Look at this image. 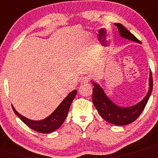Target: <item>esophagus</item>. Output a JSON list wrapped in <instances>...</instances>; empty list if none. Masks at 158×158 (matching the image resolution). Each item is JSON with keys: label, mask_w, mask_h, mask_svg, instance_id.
<instances>
[{"label": "esophagus", "mask_w": 158, "mask_h": 158, "mask_svg": "<svg viewBox=\"0 0 158 158\" xmlns=\"http://www.w3.org/2000/svg\"><path fill=\"white\" fill-rule=\"evenodd\" d=\"M90 81V78L89 76H84V77L82 78L81 79V83L82 84H86L89 83Z\"/></svg>", "instance_id": "1"}]
</instances>
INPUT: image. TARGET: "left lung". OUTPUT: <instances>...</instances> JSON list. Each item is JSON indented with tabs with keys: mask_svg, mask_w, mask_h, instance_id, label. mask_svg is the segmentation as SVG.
Wrapping results in <instances>:
<instances>
[{
	"mask_svg": "<svg viewBox=\"0 0 158 158\" xmlns=\"http://www.w3.org/2000/svg\"><path fill=\"white\" fill-rule=\"evenodd\" d=\"M115 25L117 27L120 36L129 40L140 43V41L138 40L132 33H131L123 24L116 23ZM93 85L94 88L93 89V102L99 114L109 123L118 126H123L135 121L146 106L153 89L152 73L151 71L150 73V89L148 95L141 102L137 103V105L127 108H122L115 105L106 96L103 90L99 85L94 82Z\"/></svg>",
	"mask_w": 158,
	"mask_h": 158,
	"instance_id": "1",
	"label": "left lung"
}]
</instances>
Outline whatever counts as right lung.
I'll return each instance as SVG.
<instances>
[{"mask_svg": "<svg viewBox=\"0 0 158 158\" xmlns=\"http://www.w3.org/2000/svg\"><path fill=\"white\" fill-rule=\"evenodd\" d=\"M76 93H77L76 90H73V92H71L49 116L45 118V120H39V121H34V120L27 119L22 115L18 113L14 108L13 106H12V109L15 114L31 129L38 133H42V134H49V133L59 129L62 126L63 122L65 121L69 110L70 106H71Z\"/></svg>", "mask_w": 158, "mask_h": 158, "instance_id": "obj_1", "label": "right lung"}]
</instances>
